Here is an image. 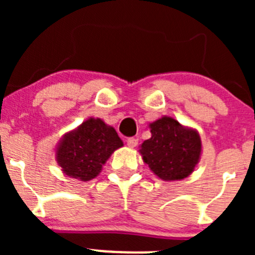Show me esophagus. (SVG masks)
Masks as SVG:
<instances>
[{
  "mask_svg": "<svg viewBox=\"0 0 255 255\" xmlns=\"http://www.w3.org/2000/svg\"><path fill=\"white\" fill-rule=\"evenodd\" d=\"M126 142H127V145L129 146V148H134V146L138 145V138L130 137V138H128Z\"/></svg>",
  "mask_w": 255,
  "mask_h": 255,
  "instance_id": "esophagus-1",
  "label": "esophagus"
}]
</instances>
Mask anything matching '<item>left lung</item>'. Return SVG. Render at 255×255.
I'll return each mask as SVG.
<instances>
[{"instance_id": "obj_1", "label": "left lung", "mask_w": 255, "mask_h": 255, "mask_svg": "<svg viewBox=\"0 0 255 255\" xmlns=\"http://www.w3.org/2000/svg\"><path fill=\"white\" fill-rule=\"evenodd\" d=\"M151 138L140 146L143 160L160 179L181 180L199 163L201 140L196 130L186 129L176 120L163 117L150 125Z\"/></svg>"}]
</instances>
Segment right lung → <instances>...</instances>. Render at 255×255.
Segmentation results:
<instances>
[{
  "mask_svg": "<svg viewBox=\"0 0 255 255\" xmlns=\"http://www.w3.org/2000/svg\"><path fill=\"white\" fill-rule=\"evenodd\" d=\"M123 143L115 128L100 118H90L61 140L56 151L59 165L68 176L82 181L99 175L110 155Z\"/></svg>",
  "mask_w": 255,
  "mask_h": 255,
  "instance_id": "add662e5",
  "label": "right lung"
}]
</instances>
